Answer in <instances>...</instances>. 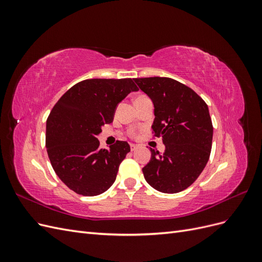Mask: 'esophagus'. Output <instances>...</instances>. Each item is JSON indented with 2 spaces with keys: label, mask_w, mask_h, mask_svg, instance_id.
<instances>
[{
  "label": "esophagus",
  "mask_w": 262,
  "mask_h": 262,
  "mask_svg": "<svg viewBox=\"0 0 262 262\" xmlns=\"http://www.w3.org/2000/svg\"><path fill=\"white\" fill-rule=\"evenodd\" d=\"M130 147H131V150H136L139 148V145L137 144H130Z\"/></svg>",
  "instance_id": "1"
}]
</instances>
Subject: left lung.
<instances>
[{"label": "left lung", "mask_w": 262, "mask_h": 262, "mask_svg": "<svg viewBox=\"0 0 262 262\" xmlns=\"http://www.w3.org/2000/svg\"><path fill=\"white\" fill-rule=\"evenodd\" d=\"M154 105V136L163 139L165 152L150 148L142 168L147 184L164 193L191 186L207 165L213 138L208 105L190 87L169 77L134 78Z\"/></svg>", "instance_id": "left-lung-1"}]
</instances>
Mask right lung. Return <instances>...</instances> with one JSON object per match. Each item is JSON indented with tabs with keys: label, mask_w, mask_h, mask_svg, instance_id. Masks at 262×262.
Segmentation results:
<instances>
[{
	"label": "right lung",
	"mask_w": 262,
	"mask_h": 262,
	"mask_svg": "<svg viewBox=\"0 0 262 262\" xmlns=\"http://www.w3.org/2000/svg\"><path fill=\"white\" fill-rule=\"evenodd\" d=\"M137 91L131 78H92L71 87L52 108L47 152L55 173L74 192L93 196L113 186L130 145L117 141L100 148L97 136L102 125L113 122L119 102Z\"/></svg>",
	"instance_id": "add662e5"
}]
</instances>
